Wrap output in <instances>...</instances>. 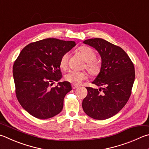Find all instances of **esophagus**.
<instances>
[{"instance_id": "1", "label": "esophagus", "mask_w": 149, "mask_h": 149, "mask_svg": "<svg viewBox=\"0 0 149 149\" xmlns=\"http://www.w3.org/2000/svg\"><path fill=\"white\" fill-rule=\"evenodd\" d=\"M72 87L73 89H75V88H77L78 87V86L75 85H72Z\"/></svg>"}]
</instances>
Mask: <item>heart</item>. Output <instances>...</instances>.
I'll return each instance as SVG.
<instances>
[{
	"mask_svg": "<svg viewBox=\"0 0 149 149\" xmlns=\"http://www.w3.org/2000/svg\"><path fill=\"white\" fill-rule=\"evenodd\" d=\"M77 51L82 56L84 61H85L83 68L87 70L88 72L93 76H96L98 75L101 71V64L98 61L96 60V54L93 49L88 46H81L78 48ZM69 54L68 53H64L62 56L60 60L61 68L62 70H65L68 66V63ZM87 75L86 72L84 71L77 72L70 70L64 75V79L66 81H68L75 85H78L81 83L83 81L86 79Z\"/></svg>",
	"mask_w": 149,
	"mask_h": 149,
	"instance_id": "1",
	"label": "heart"
}]
</instances>
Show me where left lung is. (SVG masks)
Instances as JSON below:
<instances>
[{"label": "left lung", "mask_w": 149, "mask_h": 149, "mask_svg": "<svg viewBox=\"0 0 149 149\" xmlns=\"http://www.w3.org/2000/svg\"><path fill=\"white\" fill-rule=\"evenodd\" d=\"M83 43L98 51L102 66L93 82L100 88L86 87L88 93L83 109L94 119H107L119 112L130 97L135 80L134 64L123 49L104 39H88Z\"/></svg>", "instance_id": "obj_1"}]
</instances>
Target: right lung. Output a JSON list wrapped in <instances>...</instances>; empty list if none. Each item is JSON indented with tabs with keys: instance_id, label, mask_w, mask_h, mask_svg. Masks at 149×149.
<instances>
[{
	"instance_id": "1",
	"label": "right lung",
	"mask_w": 149,
	"mask_h": 149,
	"mask_svg": "<svg viewBox=\"0 0 149 149\" xmlns=\"http://www.w3.org/2000/svg\"><path fill=\"white\" fill-rule=\"evenodd\" d=\"M75 45V42L46 38L24 47L13 66L15 94L21 106L39 119H47L63 110L64 98L72 90L62 77L60 60Z\"/></svg>"
}]
</instances>
